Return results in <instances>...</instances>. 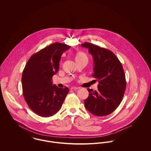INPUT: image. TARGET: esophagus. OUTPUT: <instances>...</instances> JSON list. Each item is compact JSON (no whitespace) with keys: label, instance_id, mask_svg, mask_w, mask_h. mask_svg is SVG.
Listing matches in <instances>:
<instances>
[{"label":"esophagus","instance_id":"1","mask_svg":"<svg viewBox=\"0 0 151 151\" xmlns=\"http://www.w3.org/2000/svg\"><path fill=\"white\" fill-rule=\"evenodd\" d=\"M80 88L79 87H76V86H72V87H71V89H73V90H77V89H79Z\"/></svg>","mask_w":151,"mask_h":151}]
</instances>
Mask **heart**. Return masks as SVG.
Segmentation results:
<instances>
[{
	"mask_svg": "<svg viewBox=\"0 0 151 151\" xmlns=\"http://www.w3.org/2000/svg\"><path fill=\"white\" fill-rule=\"evenodd\" d=\"M75 59H76V61H77V60H83V59L88 60V58H87V56H86V55L84 53L80 52H78V53L76 55Z\"/></svg>",
	"mask_w": 151,
	"mask_h": 151,
	"instance_id": "obj_1",
	"label": "heart"
}]
</instances>
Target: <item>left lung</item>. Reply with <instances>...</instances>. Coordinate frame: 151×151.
Instances as JSON below:
<instances>
[{"mask_svg": "<svg viewBox=\"0 0 151 151\" xmlns=\"http://www.w3.org/2000/svg\"><path fill=\"white\" fill-rule=\"evenodd\" d=\"M81 46L92 56V76L99 83L97 91L87 89L89 96L84 101L85 107L95 116H107L119 106L124 94L126 81L123 66L109 50L88 42Z\"/></svg>", "mask_w": 151, "mask_h": 151, "instance_id": "left-lung-1", "label": "left lung"}]
</instances>
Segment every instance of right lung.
Listing matches in <instances>:
<instances>
[{"mask_svg": "<svg viewBox=\"0 0 151 151\" xmlns=\"http://www.w3.org/2000/svg\"><path fill=\"white\" fill-rule=\"evenodd\" d=\"M70 47L65 44H51L32 55L22 72V83L25 101L35 113L44 117L55 114L69 92L67 87L53 85L52 78L59 69L62 54Z\"/></svg>", "mask_w": 151, "mask_h": 151, "instance_id": "1", "label": "right lung"}]
</instances>
